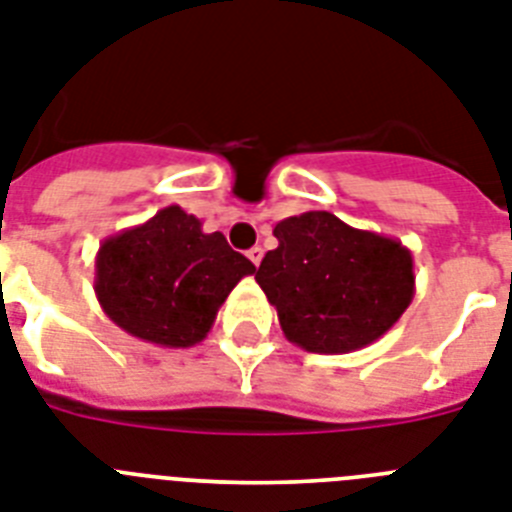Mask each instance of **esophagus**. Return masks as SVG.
Listing matches in <instances>:
<instances>
[{"label":"esophagus","instance_id":"esophagus-1","mask_svg":"<svg viewBox=\"0 0 512 512\" xmlns=\"http://www.w3.org/2000/svg\"><path fill=\"white\" fill-rule=\"evenodd\" d=\"M247 257H249V263H252V265H260V260H263V249L252 247L247 252Z\"/></svg>","mask_w":512,"mask_h":512}]
</instances>
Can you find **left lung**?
Here are the masks:
<instances>
[{"mask_svg": "<svg viewBox=\"0 0 512 512\" xmlns=\"http://www.w3.org/2000/svg\"><path fill=\"white\" fill-rule=\"evenodd\" d=\"M255 281L276 307L283 336L312 354L375 343L409 309L414 257L393 236L354 229L328 210L283 218Z\"/></svg>", "mask_w": 512, "mask_h": 512, "instance_id": "obj_1", "label": "left lung"}]
</instances>
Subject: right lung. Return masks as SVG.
<instances>
[{
  "label": "right lung",
  "instance_id": "add662e5",
  "mask_svg": "<svg viewBox=\"0 0 512 512\" xmlns=\"http://www.w3.org/2000/svg\"><path fill=\"white\" fill-rule=\"evenodd\" d=\"M255 265L221 231L179 205L103 239L96 255L98 304L114 325L153 346L190 349L203 341L218 309Z\"/></svg>",
  "mask_w": 512,
  "mask_h": 512
}]
</instances>
